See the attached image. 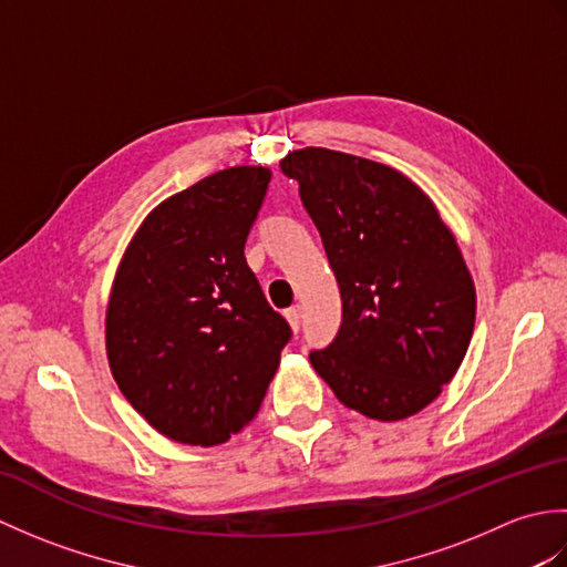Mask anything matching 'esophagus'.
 <instances>
[{"label": "esophagus", "instance_id": "obj_1", "mask_svg": "<svg viewBox=\"0 0 567 567\" xmlns=\"http://www.w3.org/2000/svg\"><path fill=\"white\" fill-rule=\"evenodd\" d=\"M285 317H287V321H290L292 331L302 329V307H290V309L285 311Z\"/></svg>", "mask_w": 567, "mask_h": 567}]
</instances>
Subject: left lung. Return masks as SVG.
I'll return each instance as SVG.
<instances>
[{
    "label": "left lung",
    "instance_id": "obj_1",
    "mask_svg": "<svg viewBox=\"0 0 567 567\" xmlns=\"http://www.w3.org/2000/svg\"><path fill=\"white\" fill-rule=\"evenodd\" d=\"M280 167L299 183L341 292V327L311 365L370 419L421 412L453 380L475 327V285L449 226L382 163L302 148Z\"/></svg>",
    "mask_w": 567,
    "mask_h": 567
}]
</instances>
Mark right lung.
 I'll return each instance as SVG.
<instances>
[{
  "instance_id": "right-lung-1",
  "label": "right lung",
  "mask_w": 567,
  "mask_h": 567,
  "mask_svg": "<svg viewBox=\"0 0 567 567\" xmlns=\"http://www.w3.org/2000/svg\"><path fill=\"white\" fill-rule=\"evenodd\" d=\"M268 167H228L158 204L131 240L106 309L112 375L163 436L231 439L258 414L292 329L244 248Z\"/></svg>"
}]
</instances>
